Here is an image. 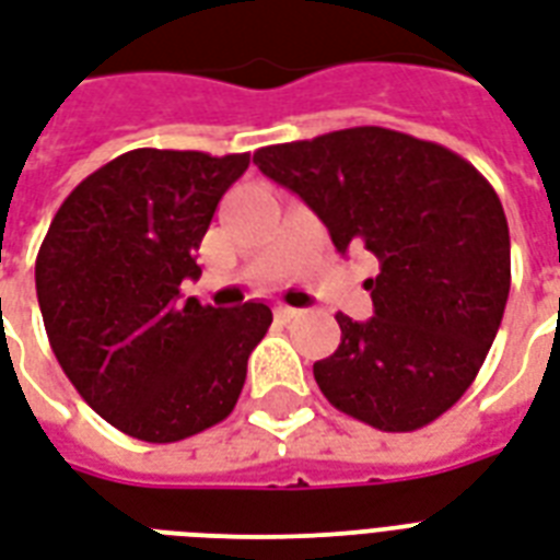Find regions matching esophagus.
I'll use <instances>...</instances> for the list:
<instances>
[{
    "mask_svg": "<svg viewBox=\"0 0 560 560\" xmlns=\"http://www.w3.org/2000/svg\"><path fill=\"white\" fill-rule=\"evenodd\" d=\"M299 311L296 308H288V305H279V308H276V317L281 319V323H290V319L296 317Z\"/></svg>",
    "mask_w": 560,
    "mask_h": 560,
    "instance_id": "1",
    "label": "esophagus"
}]
</instances>
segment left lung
I'll return each mask as SVG.
<instances>
[{
	"instance_id": "8db88e82",
	"label": "left lung",
	"mask_w": 560,
	"mask_h": 560,
	"mask_svg": "<svg viewBox=\"0 0 560 560\" xmlns=\"http://www.w3.org/2000/svg\"><path fill=\"white\" fill-rule=\"evenodd\" d=\"M326 223L337 252L366 249L373 317L337 314L340 347L314 364L337 411L413 432L450 411L488 358L511 290V237L497 190L452 149L382 126L255 152Z\"/></svg>"
}]
</instances>
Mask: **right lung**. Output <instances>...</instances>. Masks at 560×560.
<instances>
[{
    "label": "right lung",
    "instance_id": "1",
    "mask_svg": "<svg viewBox=\"0 0 560 560\" xmlns=\"http://www.w3.org/2000/svg\"><path fill=\"white\" fill-rule=\"evenodd\" d=\"M249 152L213 158L131 149L84 178L55 213L34 264L43 326L81 399L114 429L176 443L225 420L272 323L182 299L196 249Z\"/></svg>",
    "mask_w": 560,
    "mask_h": 560
}]
</instances>
